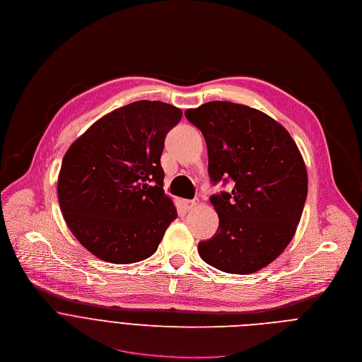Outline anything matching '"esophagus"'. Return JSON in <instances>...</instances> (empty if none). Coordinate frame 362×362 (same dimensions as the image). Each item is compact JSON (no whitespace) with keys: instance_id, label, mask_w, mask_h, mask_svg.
<instances>
[{"instance_id":"esophagus-1","label":"esophagus","mask_w":362,"mask_h":362,"mask_svg":"<svg viewBox=\"0 0 362 362\" xmlns=\"http://www.w3.org/2000/svg\"><path fill=\"white\" fill-rule=\"evenodd\" d=\"M182 205H184L185 211H192L198 205V202L195 199H184Z\"/></svg>"}]
</instances>
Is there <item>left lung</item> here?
Masks as SVG:
<instances>
[{"label":"left lung","mask_w":362,"mask_h":362,"mask_svg":"<svg viewBox=\"0 0 362 362\" xmlns=\"http://www.w3.org/2000/svg\"><path fill=\"white\" fill-rule=\"evenodd\" d=\"M204 135L214 184L230 192L209 198L220 226L198 244L199 257L228 274H252L293 240L308 192L303 156L279 122L241 104L211 101L185 111Z\"/></svg>","instance_id":"8db88e82"}]
</instances>
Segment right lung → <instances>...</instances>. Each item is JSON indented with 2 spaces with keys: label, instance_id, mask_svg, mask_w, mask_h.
Segmentation results:
<instances>
[{
  "label": "right lung",
  "instance_id": "obj_1",
  "mask_svg": "<svg viewBox=\"0 0 362 362\" xmlns=\"http://www.w3.org/2000/svg\"><path fill=\"white\" fill-rule=\"evenodd\" d=\"M181 117L174 105L135 101L100 118L65 153L59 208L71 233L97 258L146 259L177 218L160 158Z\"/></svg>",
  "mask_w": 362,
  "mask_h": 362
}]
</instances>
